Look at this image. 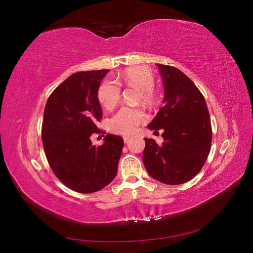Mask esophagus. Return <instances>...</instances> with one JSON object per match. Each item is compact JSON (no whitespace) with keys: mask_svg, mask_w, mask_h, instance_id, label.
<instances>
[{"mask_svg":"<svg viewBox=\"0 0 253 253\" xmlns=\"http://www.w3.org/2000/svg\"><path fill=\"white\" fill-rule=\"evenodd\" d=\"M129 138H131V137H129V136H124V141L126 143V142H128Z\"/></svg>","mask_w":253,"mask_h":253,"instance_id":"obj_1","label":"esophagus"}]
</instances>
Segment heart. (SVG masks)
<instances>
[{"label":"heart","mask_w":253,"mask_h":253,"mask_svg":"<svg viewBox=\"0 0 253 253\" xmlns=\"http://www.w3.org/2000/svg\"><path fill=\"white\" fill-rule=\"evenodd\" d=\"M120 83L131 84L140 89L141 100L145 103L154 101L153 93L155 78L153 73L145 66H131L121 73ZM120 99V86L112 80L103 81L98 89V100L106 110L114 109ZM147 120V115L137 106H122L114 114L109 121V127L113 133L129 135L134 133L142 122Z\"/></svg>","instance_id":"b5f03b06"}]
</instances>
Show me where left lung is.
<instances>
[{
  "label": "left lung",
  "mask_w": 253,
  "mask_h": 253,
  "mask_svg": "<svg viewBox=\"0 0 253 253\" xmlns=\"http://www.w3.org/2000/svg\"><path fill=\"white\" fill-rule=\"evenodd\" d=\"M165 88L164 105L148 125L163 129L164 142L145 140L142 160L148 173L167 185H180L201 171L209 155L212 128L205 98L177 68L157 64Z\"/></svg>",
  "instance_id": "8db88e82"
}]
</instances>
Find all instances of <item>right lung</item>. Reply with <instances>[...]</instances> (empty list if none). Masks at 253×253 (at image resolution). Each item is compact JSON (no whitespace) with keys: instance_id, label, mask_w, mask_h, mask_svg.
Returning a JSON list of instances; mask_svg holds the SVG:
<instances>
[{"instance_id":"obj_1","label":"right lung","mask_w":253,"mask_h":253,"mask_svg":"<svg viewBox=\"0 0 253 253\" xmlns=\"http://www.w3.org/2000/svg\"><path fill=\"white\" fill-rule=\"evenodd\" d=\"M109 70L70 76L52 91L45 105L42 141L52 172L79 193L101 190L115 178L124 148L120 136L106 134L100 147L90 136L101 131L98 89Z\"/></svg>"}]
</instances>
